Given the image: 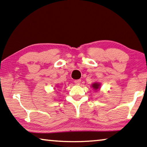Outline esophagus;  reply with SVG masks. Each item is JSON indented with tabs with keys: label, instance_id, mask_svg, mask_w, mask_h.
Wrapping results in <instances>:
<instances>
[{
	"label": "esophagus",
	"instance_id": "34e87169",
	"mask_svg": "<svg viewBox=\"0 0 147 147\" xmlns=\"http://www.w3.org/2000/svg\"><path fill=\"white\" fill-rule=\"evenodd\" d=\"M80 82H81V80H80V79L74 80V83H75L76 84H79L80 83Z\"/></svg>",
	"mask_w": 147,
	"mask_h": 147
}]
</instances>
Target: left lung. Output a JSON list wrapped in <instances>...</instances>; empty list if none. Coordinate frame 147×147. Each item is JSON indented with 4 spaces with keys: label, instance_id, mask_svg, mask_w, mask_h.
I'll use <instances>...</instances> for the list:
<instances>
[{
    "label": "left lung",
    "instance_id": "1",
    "mask_svg": "<svg viewBox=\"0 0 147 147\" xmlns=\"http://www.w3.org/2000/svg\"><path fill=\"white\" fill-rule=\"evenodd\" d=\"M92 87L94 88L95 90H97L100 87V84H98V83H94V84H92Z\"/></svg>",
    "mask_w": 147,
    "mask_h": 147
}]
</instances>
